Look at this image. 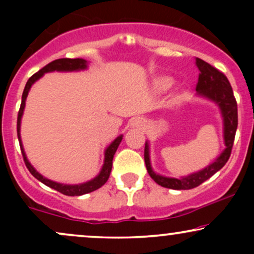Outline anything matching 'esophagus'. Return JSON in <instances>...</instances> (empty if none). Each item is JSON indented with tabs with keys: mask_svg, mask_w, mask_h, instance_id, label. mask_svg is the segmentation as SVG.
<instances>
[{
	"mask_svg": "<svg viewBox=\"0 0 254 254\" xmlns=\"http://www.w3.org/2000/svg\"><path fill=\"white\" fill-rule=\"evenodd\" d=\"M131 125H132V127H143L145 125V122L142 117H137V118L132 119V122H131Z\"/></svg>",
	"mask_w": 254,
	"mask_h": 254,
	"instance_id": "34e87169",
	"label": "esophagus"
}]
</instances>
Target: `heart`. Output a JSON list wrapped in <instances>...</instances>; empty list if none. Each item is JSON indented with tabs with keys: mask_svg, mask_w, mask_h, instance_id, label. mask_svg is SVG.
Segmentation results:
<instances>
[{
	"mask_svg": "<svg viewBox=\"0 0 254 254\" xmlns=\"http://www.w3.org/2000/svg\"><path fill=\"white\" fill-rule=\"evenodd\" d=\"M156 88L160 90H166L170 88L172 84V78L171 77H160L156 80Z\"/></svg>",
	"mask_w": 254,
	"mask_h": 254,
	"instance_id": "1",
	"label": "heart"
}]
</instances>
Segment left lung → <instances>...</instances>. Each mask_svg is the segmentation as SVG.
Listing matches in <instances>:
<instances>
[{"mask_svg": "<svg viewBox=\"0 0 254 254\" xmlns=\"http://www.w3.org/2000/svg\"><path fill=\"white\" fill-rule=\"evenodd\" d=\"M196 65L198 70H199L196 90L198 94L210 99L220 106L223 117L224 142H226L227 148L217 157L216 161L212 162L206 168L197 172V173L191 174L189 177L177 179V178H166L154 173L150 166L149 148H148L147 142H145L144 162L148 173L156 184L164 186V188L172 189V190H190V189L197 188L200 184L214 176L217 171H220L226 165V162L228 161L238 127V104L228 78L223 72H221L218 69L214 68V66L206 63L205 61L200 60V58H196Z\"/></svg>", "mask_w": 254, "mask_h": 254, "instance_id": "obj_1", "label": "left lung"}]
</instances>
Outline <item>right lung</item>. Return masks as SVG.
I'll list each match as a JSON object with an SVG mask.
<instances>
[{
	"mask_svg": "<svg viewBox=\"0 0 254 254\" xmlns=\"http://www.w3.org/2000/svg\"><path fill=\"white\" fill-rule=\"evenodd\" d=\"M86 63H87L86 61L82 60V58H60V60H55V61H52L51 63L46 64L44 68L40 69L39 71H37L36 74H33L30 78H28L27 83H26V86H25L24 93H22V100H21V105H20L19 113H17V127H16L17 138H19L20 148H21L22 157H24L26 167H27L28 171L31 172L32 176H33L34 178H37L39 182L45 184L46 186L54 189V190L61 192V193L65 194V196H82V194L89 193V192L98 190L99 188H101V186H103L104 184L107 182V179H109V177H110L111 170H112L113 155L116 154V150H117L118 145L122 142V138H123V137H122V136L117 137V138H116L115 141H113L112 143L109 145V148H107L106 151H105V162H104V166H103V170H101L100 174H99L97 178H94V179L90 180V182H87L84 184H80V185H64V184H58V183L51 182V180L46 179V178L40 176V174L38 173V172L34 170L33 167H32L30 162H28L27 157H26V155H25L24 148H22L21 139H20V122H21V116H22V112H24L25 101H26V98H27L28 90H30L31 86L34 82H36L38 78L42 77L43 75L45 74V72H48V71L81 70V69L86 68V66H87Z\"/></svg>",
	"mask_w": 254,
	"mask_h": 254,
	"instance_id": "1",
	"label": "right lung"
}]
</instances>
